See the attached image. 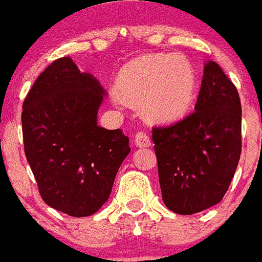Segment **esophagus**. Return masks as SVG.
<instances>
[{"mask_svg":"<svg viewBox=\"0 0 262 262\" xmlns=\"http://www.w3.org/2000/svg\"><path fill=\"white\" fill-rule=\"evenodd\" d=\"M134 143H135V146L138 147H147L150 146V137L147 135L146 133H137L135 134V137H134Z\"/></svg>","mask_w":262,"mask_h":262,"instance_id":"obj_1","label":"esophagus"}]
</instances>
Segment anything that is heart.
Segmentation results:
<instances>
[{
  "label": "heart",
  "instance_id": "1",
  "mask_svg": "<svg viewBox=\"0 0 262 262\" xmlns=\"http://www.w3.org/2000/svg\"><path fill=\"white\" fill-rule=\"evenodd\" d=\"M116 88L125 101L141 102L147 119L170 123L184 117L192 106L196 74L181 55H145L120 70Z\"/></svg>",
  "mask_w": 262,
  "mask_h": 262
}]
</instances>
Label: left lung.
Masks as SVG:
<instances>
[{
    "instance_id": "1",
    "label": "left lung",
    "mask_w": 262,
    "mask_h": 262,
    "mask_svg": "<svg viewBox=\"0 0 262 262\" xmlns=\"http://www.w3.org/2000/svg\"><path fill=\"white\" fill-rule=\"evenodd\" d=\"M163 202L190 215L220 203L242 152V106L235 84L215 62L204 66L194 112L152 129Z\"/></svg>"
}]
</instances>
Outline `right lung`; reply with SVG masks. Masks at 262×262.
Wrapping results in <instances>:
<instances>
[{"instance_id":"1","label":"right lung","mask_w":262,"mask_h":262,"mask_svg":"<svg viewBox=\"0 0 262 262\" xmlns=\"http://www.w3.org/2000/svg\"><path fill=\"white\" fill-rule=\"evenodd\" d=\"M105 90L69 56L37 77L23 102L25 155L45 203L72 217H88L106 203L129 153L121 129L98 125Z\"/></svg>"}]
</instances>
